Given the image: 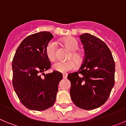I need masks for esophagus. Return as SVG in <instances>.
I'll use <instances>...</instances> for the list:
<instances>
[{
  "instance_id": "34e87169",
  "label": "esophagus",
  "mask_w": 126,
  "mask_h": 126,
  "mask_svg": "<svg viewBox=\"0 0 126 126\" xmlns=\"http://www.w3.org/2000/svg\"><path fill=\"white\" fill-rule=\"evenodd\" d=\"M62 76H63V78L64 79L67 78V74H66V73H64V74H62Z\"/></svg>"
}]
</instances>
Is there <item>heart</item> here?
Wrapping results in <instances>:
<instances>
[{
	"label": "heart",
	"mask_w": 126,
	"mask_h": 126,
	"mask_svg": "<svg viewBox=\"0 0 126 126\" xmlns=\"http://www.w3.org/2000/svg\"><path fill=\"white\" fill-rule=\"evenodd\" d=\"M62 42L66 47L72 51L69 55V59H73L67 61H58L53 64V68L55 71L60 73H67L69 71H74L77 67V64H81L83 62V56L82 53L79 51V44L75 38L72 37L62 39ZM57 43L53 41H50L45 48V53L48 60L52 62L55 61L57 58ZM74 60H73V59ZM77 62L76 63L75 61Z\"/></svg>",
	"instance_id": "obj_1"
}]
</instances>
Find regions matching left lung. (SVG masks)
Wrapping results in <instances>:
<instances>
[{"label":"left lung","instance_id":"left-lung-1","mask_svg":"<svg viewBox=\"0 0 126 126\" xmlns=\"http://www.w3.org/2000/svg\"><path fill=\"white\" fill-rule=\"evenodd\" d=\"M84 58L79 70L68 74L73 103L84 110L102 106L109 98L115 81V62L107 45L89 33L79 36Z\"/></svg>","mask_w":126,"mask_h":126}]
</instances>
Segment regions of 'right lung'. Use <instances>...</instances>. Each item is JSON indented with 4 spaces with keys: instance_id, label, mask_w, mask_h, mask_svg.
Instances as JSON below:
<instances>
[{
    "instance_id": "right-lung-1",
    "label": "right lung",
    "mask_w": 126,
    "mask_h": 126,
    "mask_svg": "<svg viewBox=\"0 0 126 126\" xmlns=\"http://www.w3.org/2000/svg\"><path fill=\"white\" fill-rule=\"evenodd\" d=\"M53 37L48 32L29 35L17 47L12 63L13 84L23 105L42 111L53 106L62 74L53 71L42 79L39 75L49 69L51 64L45 53L47 43Z\"/></svg>"
}]
</instances>
